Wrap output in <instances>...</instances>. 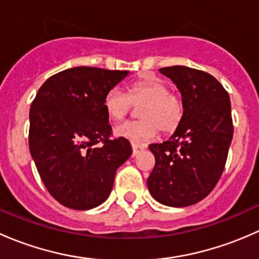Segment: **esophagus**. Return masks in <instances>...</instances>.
<instances>
[{
  "instance_id": "1",
  "label": "esophagus",
  "mask_w": 259,
  "mask_h": 259,
  "mask_svg": "<svg viewBox=\"0 0 259 259\" xmlns=\"http://www.w3.org/2000/svg\"><path fill=\"white\" fill-rule=\"evenodd\" d=\"M133 148V156H135L137 154H139L140 151L144 150V145H139V144H132Z\"/></svg>"
}]
</instances>
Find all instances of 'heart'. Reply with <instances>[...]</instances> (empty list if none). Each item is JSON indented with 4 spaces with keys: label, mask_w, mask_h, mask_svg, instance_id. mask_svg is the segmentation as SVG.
Masks as SVG:
<instances>
[{
    "label": "heart",
    "mask_w": 259,
    "mask_h": 259,
    "mask_svg": "<svg viewBox=\"0 0 259 259\" xmlns=\"http://www.w3.org/2000/svg\"><path fill=\"white\" fill-rule=\"evenodd\" d=\"M134 106H140L142 119L126 121L115 127L117 137L130 140L133 144H144L153 139L160 129L173 133L183 119V104L163 80L155 76H143L122 91L113 88L105 94L104 108L109 119L121 121Z\"/></svg>",
    "instance_id": "b5f03b06"
}]
</instances>
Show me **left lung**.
Masks as SVG:
<instances>
[{
	"label": "left lung",
	"instance_id": "obj_1",
	"mask_svg": "<svg viewBox=\"0 0 259 259\" xmlns=\"http://www.w3.org/2000/svg\"><path fill=\"white\" fill-rule=\"evenodd\" d=\"M159 71L179 89L184 111L170 139L149 145L155 166L146 183L161 204L188 207L204 199L223 173L233 138L231 100L208 72L187 66Z\"/></svg>",
	"mask_w": 259,
	"mask_h": 259
}]
</instances>
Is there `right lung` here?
Segmentation results:
<instances>
[{"mask_svg":"<svg viewBox=\"0 0 259 259\" xmlns=\"http://www.w3.org/2000/svg\"><path fill=\"white\" fill-rule=\"evenodd\" d=\"M129 71L79 66L52 75L30 109L28 145L50 194L86 210L106 200L116 169L132 155L125 138L111 139L104 98Z\"/></svg>","mask_w":259,"mask_h":259,"instance_id":"right-lung-1","label":"right lung"}]
</instances>
